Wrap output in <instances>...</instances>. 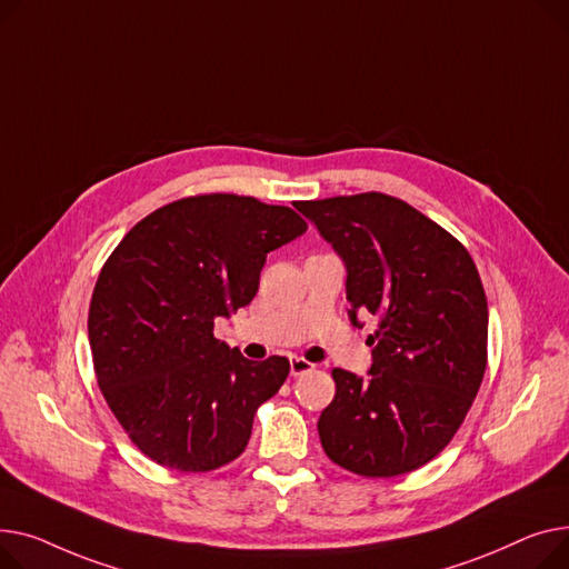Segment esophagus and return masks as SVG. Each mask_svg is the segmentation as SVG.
<instances>
[{
  "label": "esophagus",
  "instance_id": "esophagus-1",
  "mask_svg": "<svg viewBox=\"0 0 569 569\" xmlns=\"http://www.w3.org/2000/svg\"><path fill=\"white\" fill-rule=\"evenodd\" d=\"M289 367H291V375H293V377H300V375H306V372H312V370H315V365H312L310 360L298 358V356H291V358H289Z\"/></svg>",
  "mask_w": 569,
  "mask_h": 569
}]
</instances>
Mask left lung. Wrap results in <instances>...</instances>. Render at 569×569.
Here are the masks:
<instances>
[{
  "label": "left lung",
  "mask_w": 569,
  "mask_h": 569,
  "mask_svg": "<svg viewBox=\"0 0 569 569\" xmlns=\"http://www.w3.org/2000/svg\"><path fill=\"white\" fill-rule=\"evenodd\" d=\"M296 209L347 266L349 319H379L367 377L336 367L317 422L323 452L365 478L411 473L457 433L487 370V296L452 233L383 192Z\"/></svg>",
  "instance_id": "left-lung-1"
}]
</instances>
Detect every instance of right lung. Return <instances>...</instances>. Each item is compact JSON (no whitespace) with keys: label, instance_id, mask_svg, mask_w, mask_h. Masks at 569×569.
Wrapping results in <instances>:
<instances>
[{"label":"right lung","instance_id":"1","mask_svg":"<svg viewBox=\"0 0 569 569\" xmlns=\"http://www.w3.org/2000/svg\"><path fill=\"white\" fill-rule=\"evenodd\" d=\"M306 229L254 197H183L132 227L100 269L89 306L98 388L156 463L207 473L246 450L289 360H248L213 323L250 303L266 254Z\"/></svg>","mask_w":569,"mask_h":569}]
</instances>
